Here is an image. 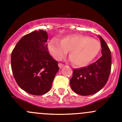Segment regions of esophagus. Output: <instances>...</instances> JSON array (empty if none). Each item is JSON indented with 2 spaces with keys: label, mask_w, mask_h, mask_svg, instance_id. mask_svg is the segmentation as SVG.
Here are the masks:
<instances>
[{
  "label": "esophagus",
  "mask_w": 122,
  "mask_h": 122,
  "mask_svg": "<svg viewBox=\"0 0 122 122\" xmlns=\"http://www.w3.org/2000/svg\"><path fill=\"white\" fill-rule=\"evenodd\" d=\"M58 66H59V67H60V69H62L63 67H64V65L63 64H62V63H60L58 64Z\"/></svg>",
  "instance_id": "34e87169"
}]
</instances>
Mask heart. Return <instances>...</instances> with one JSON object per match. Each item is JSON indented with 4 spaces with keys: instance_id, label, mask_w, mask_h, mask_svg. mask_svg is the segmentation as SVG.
Wrapping results in <instances>:
<instances>
[{
    "instance_id": "b5f03b06",
    "label": "heart",
    "mask_w": 122,
    "mask_h": 122,
    "mask_svg": "<svg viewBox=\"0 0 122 122\" xmlns=\"http://www.w3.org/2000/svg\"><path fill=\"white\" fill-rule=\"evenodd\" d=\"M48 50L55 60H60L70 50L69 56L74 64L83 66L92 61L100 50L98 41L83 35H69L59 41L52 39L48 43Z\"/></svg>"
}]
</instances>
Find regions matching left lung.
Wrapping results in <instances>:
<instances>
[{
	"label": "left lung",
	"instance_id": "1",
	"mask_svg": "<svg viewBox=\"0 0 122 122\" xmlns=\"http://www.w3.org/2000/svg\"><path fill=\"white\" fill-rule=\"evenodd\" d=\"M102 56L96 62L86 67L73 69L70 80L71 89L80 95H89L100 91L107 83L111 69V53L101 36Z\"/></svg>",
	"mask_w": 122,
	"mask_h": 122
}]
</instances>
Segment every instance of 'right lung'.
Returning a JSON list of instances; mask_svg holds the SVG:
<instances>
[{"label":"right lung","mask_w":122,"mask_h":122,"mask_svg":"<svg viewBox=\"0 0 122 122\" xmlns=\"http://www.w3.org/2000/svg\"><path fill=\"white\" fill-rule=\"evenodd\" d=\"M47 33L36 30L19 41L11 56L13 75L19 86L35 95L50 90L59 71L58 62L49 54Z\"/></svg>","instance_id":"1"}]
</instances>
